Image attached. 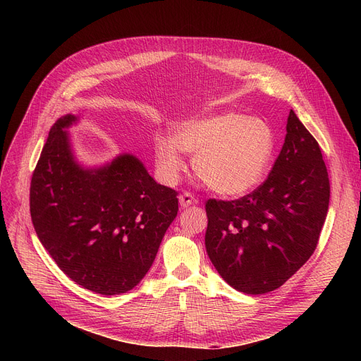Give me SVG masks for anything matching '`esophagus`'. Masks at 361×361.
<instances>
[{
    "instance_id": "obj_1",
    "label": "esophagus",
    "mask_w": 361,
    "mask_h": 361,
    "mask_svg": "<svg viewBox=\"0 0 361 361\" xmlns=\"http://www.w3.org/2000/svg\"><path fill=\"white\" fill-rule=\"evenodd\" d=\"M178 200H180V206H181V207H188L190 204L197 203V200L195 199V196L190 195V193H187V192L183 193V195H180Z\"/></svg>"
}]
</instances>
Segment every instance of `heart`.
<instances>
[{"label":"heart","instance_id":"obj_1","mask_svg":"<svg viewBox=\"0 0 361 361\" xmlns=\"http://www.w3.org/2000/svg\"><path fill=\"white\" fill-rule=\"evenodd\" d=\"M275 150L272 127L259 117L234 111L180 123L173 139L158 136L155 162L165 181L184 171L183 154L192 155L196 176L222 196L252 192L268 171Z\"/></svg>","mask_w":361,"mask_h":361}]
</instances>
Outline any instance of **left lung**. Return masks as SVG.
I'll return each mask as SVG.
<instances>
[{
	"instance_id": "obj_1",
	"label": "left lung",
	"mask_w": 361,
	"mask_h": 361,
	"mask_svg": "<svg viewBox=\"0 0 361 361\" xmlns=\"http://www.w3.org/2000/svg\"><path fill=\"white\" fill-rule=\"evenodd\" d=\"M329 193L319 143L291 109L267 181L238 200L206 202L204 245L218 274L244 294L279 288L313 255Z\"/></svg>"
}]
</instances>
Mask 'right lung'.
Here are the masks:
<instances>
[{
  "mask_svg": "<svg viewBox=\"0 0 361 361\" xmlns=\"http://www.w3.org/2000/svg\"><path fill=\"white\" fill-rule=\"evenodd\" d=\"M78 120L67 114L49 130L30 183L32 222L70 279L102 295L123 294L154 263L178 212L177 192L131 154L83 166L67 131Z\"/></svg>",
  "mask_w": 361,
  "mask_h": 361,
  "instance_id": "obj_1",
  "label": "right lung"
}]
</instances>
